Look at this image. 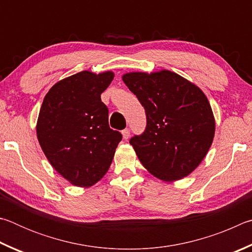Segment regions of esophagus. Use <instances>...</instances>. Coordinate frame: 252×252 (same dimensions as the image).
Masks as SVG:
<instances>
[{"mask_svg": "<svg viewBox=\"0 0 252 252\" xmlns=\"http://www.w3.org/2000/svg\"><path fill=\"white\" fill-rule=\"evenodd\" d=\"M122 134H123V138L125 139V140H127L129 138V135H130V130L128 129V128H126V129H124L123 131H122Z\"/></svg>", "mask_w": 252, "mask_h": 252, "instance_id": "obj_1", "label": "esophagus"}]
</instances>
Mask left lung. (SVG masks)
I'll return each instance as SVG.
<instances>
[{"mask_svg": "<svg viewBox=\"0 0 252 252\" xmlns=\"http://www.w3.org/2000/svg\"><path fill=\"white\" fill-rule=\"evenodd\" d=\"M123 81L146 112V129L129 140L143 166L164 182L192 173L208 153L216 129L204 92L167 69L126 73Z\"/></svg>", "mask_w": 252, "mask_h": 252, "instance_id": "8db88e82", "label": "left lung"}]
</instances>
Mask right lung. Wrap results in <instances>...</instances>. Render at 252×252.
<instances>
[{"label":"right lung","mask_w":252,"mask_h":252,"mask_svg":"<svg viewBox=\"0 0 252 252\" xmlns=\"http://www.w3.org/2000/svg\"><path fill=\"white\" fill-rule=\"evenodd\" d=\"M114 73L83 70L53 85L39 110L38 143L57 173L77 187H91L107 173L122 140L109 128L100 94Z\"/></svg>","instance_id":"right-lung-1"}]
</instances>
